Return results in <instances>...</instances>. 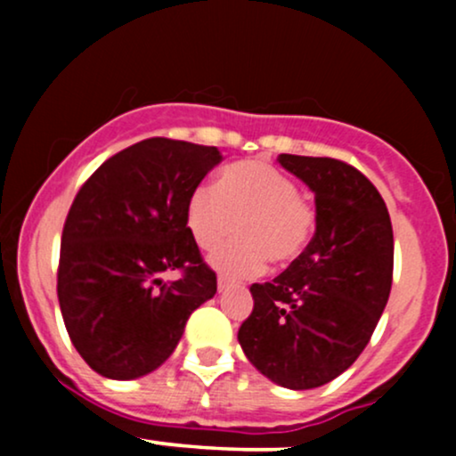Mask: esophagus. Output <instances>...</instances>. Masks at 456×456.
I'll use <instances>...</instances> for the list:
<instances>
[{
    "label": "esophagus",
    "mask_w": 456,
    "mask_h": 456,
    "mask_svg": "<svg viewBox=\"0 0 456 456\" xmlns=\"http://www.w3.org/2000/svg\"><path fill=\"white\" fill-rule=\"evenodd\" d=\"M227 287H229V281L224 279V276H218V291H221V294H223V291L227 289Z\"/></svg>",
    "instance_id": "obj_1"
}]
</instances>
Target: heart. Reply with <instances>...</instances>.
<instances>
[{
  "label": "heart",
  "instance_id": "obj_1",
  "mask_svg": "<svg viewBox=\"0 0 456 456\" xmlns=\"http://www.w3.org/2000/svg\"><path fill=\"white\" fill-rule=\"evenodd\" d=\"M240 240L210 257L232 281L253 279L272 264L287 265L305 253L315 232V208L297 184L261 160L235 162L218 184H199L186 201V224L201 250H214L235 232Z\"/></svg>",
  "mask_w": 456,
  "mask_h": 456
}]
</instances>
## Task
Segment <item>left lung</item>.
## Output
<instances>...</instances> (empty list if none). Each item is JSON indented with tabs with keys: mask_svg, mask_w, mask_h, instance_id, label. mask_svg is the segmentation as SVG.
Instances as JSON below:
<instances>
[{
	"mask_svg": "<svg viewBox=\"0 0 456 456\" xmlns=\"http://www.w3.org/2000/svg\"><path fill=\"white\" fill-rule=\"evenodd\" d=\"M279 162L315 195V235L282 274L250 287L255 306L238 341L270 381L311 390L370 341L390 296L395 238L378 188L352 165L294 154Z\"/></svg>",
	"mask_w": 456,
	"mask_h": 456,
	"instance_id": "obj_1",
	"label": "left lung"
}]
</instances>
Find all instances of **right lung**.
<instances>
[{
  "mask_svg": "<svg viewBox=\"0 0 456 456\" xmlns=\"http://www.w3.org/2000/svg\"><path fill=\"white\" fill-rule=\"evenodd\" d=\"M223 154L154 137L104 160L61 233L57 297L70 341L109 379H137L174 354L191 313L216 294L186 201ZM182 269L177 281L161 274Z\"/></svg>",
  "mask_w": 456,
  "mask_h": 456,
  "instance_id": "1",
  "label": "right lung"
}]
</instances>
